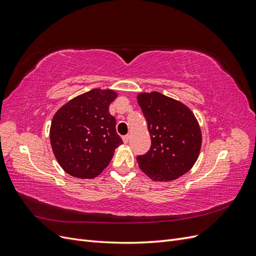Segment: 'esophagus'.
<instances>
[{"mask_svg":"<svg viewBox=\"0 0 256 256\" xmlns=\"http://www.w3.org/2000/svg\"><path fill=\"white\" fill-rule=\"evenodd\" d=\"M129 138H130V136H129V134H127V136H122V141H124V143H128V142H129Z\"/></svg>","mask_w":256,"mask_h":256,"instance_id":"1","label":"esophagus"}]
</instances>
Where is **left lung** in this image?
Listing matches in <instances>:
<instances>
[{
    "label": "left lung",
    "instance_id": "left-lung-1",
    "mask_svg": "<svg viewBox=\"0 0 256 256\" xmlns=\"http://www.w3.org/2000/svg\"><path fill=\"white\" fill-rule=\"evenodd\" d=\"M138 104L147 122L152 145L136 160L142 171L156 182H170L194 166L202 132L194 114L178 100L158 92H141Z\"/></svg>",
    "mask_w": 256,
    "mask_h": 256
}]
</instances>
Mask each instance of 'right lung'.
Listing matches in <instances>:
<instances>
[{"mask_svg":"<svg viewBox=\"0 0 256 256\" xmlns=\"http://www.w3.org/2000/svg\"><path fill=\"white\" fill-rule=\"evenodd\" d=\"M116 97L115 90L94 88L74 97L54 114L50 128L52 150L69 175L95 178L122 144L109 112Z\"/></svg>","mask_w":256,"mask_h":256,"instance_id":"right-lung-1","label":"right lung"}]
</instances>
